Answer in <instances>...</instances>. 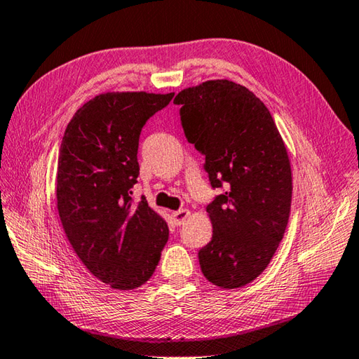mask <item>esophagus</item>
I'll return each instance as SVG.
<instances>
[{"label":"esophagus","mask_w":359,"mask_h":359,"mask_svg":"<svg viewBox=\"0 0 359 359\" xmlns=\"http://www.w3.org/2000/svg\"><path fill=\"white\" fill-rule=\"evenodd\" d=\"M189 215H191L189 213V210H179V212H172L171 217H172L175 226H182V224L188 219Z\"/></svg>","instance_id":"1"}]
</instances>
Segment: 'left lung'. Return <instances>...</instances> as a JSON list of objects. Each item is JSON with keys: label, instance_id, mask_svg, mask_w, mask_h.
Masks as SVG:
<instances>
[{"label": "left lung", "instance_id": "8db88e82", "mask_svg": "<svg viewBox=\"0 0 359 359\" xmlns=\"http://www.w3.org/2000/svg\"><path fill=\"white\" fill-rule=\"evenodd\" d=\"M174 102L187 140L205 156L210 184L222 189L207 207L213 236L199 250L202 273L219 287H241L268 268L290 219L286 146L268 107L236 82H202Z\"/></svg>", "mask_w": 359, "mask_h": 359}]
</instances>
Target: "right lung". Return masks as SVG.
I'll use <instances>...</instances> for the list:
<instances>
[{"instance_id":"add662e5","label":"right lung","mask_w":359,"mask_h":359,"mask_svg":"<svg viewBox=\"0 0 359 359\" xmlns=\"http://www.w3.org/2000/svg\"><path fill=\"white\" fill-rule=\"evenodd\" d=\"M174 93L109 91L76 111L62 138L55 198L62 227L83 266L114 290L152 277L170 236L166 221L132 201L143 126Z\"/></svg>"}]
</instances>
